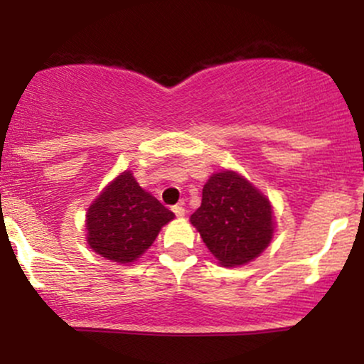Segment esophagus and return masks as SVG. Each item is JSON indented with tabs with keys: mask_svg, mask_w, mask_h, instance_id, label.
<instances>
[{
	"mask_svg": "<svg viewBox=\"0 0 364 364\" xmlns=\"http://www.w3.org/2000/svg\"><path fill=\"white\" fill-rule=\"evenodd\" d=\"M173 212H174V214H176V217H185V214H186L185 207H183V205H174L173 207Z\"/></svg>",
	"mask_w": 364,
	"mask_h": 364,
	"instance_id": "1",
	"label": "esophagus"
}]
</instances>
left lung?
<instances>
[{"label": "left lung", "instance_id": "1", "mask_svg": "<svg viewBox=\"0 0 364 364\" xmlns=\"http://www.w3.org/2000/svg\"><path fill=\"white\" fill-rule=\"evenodd\" d=\"M190 223L223 267H240L260 257L274 237L272 203L245 176L223 169L207 179L202 205Z\"/></svg>", "mask_w": 364, "mask_h": 364}]
</instances>
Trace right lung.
Returning <instances> with one entry per match:
<instances>
[{"mask_svg": "<svg viewBox=\"0 0 364 364\" xmlns=\"http://www.w3.org/2000/svg\"><path fill=\"white\" fill-rule=\"evenodd\" d=\"M174 214L123 171L87 208V245L116 263H132L152 246Z\"/></svg>", "mask_w": 364, "mask_h": 364, "instance_id": "obj_1", "label": "right lung"}]
</instances>
